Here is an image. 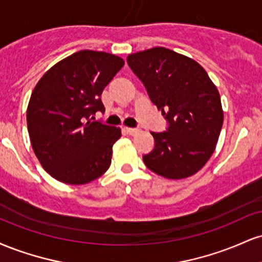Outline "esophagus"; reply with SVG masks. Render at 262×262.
Instances as JSON below:
<instances>
[{"label": "esophagus", "instance_id": "34e87169", "mask_svg": "<svg viewBox=\"0 0 262 262\" xmlns=\"http://www.w3.org/2000/svg\"><path fill=\"white\" fill-rule=\"evenodd\" d=\"M125 132H127L128 134L134 135V134H137L138 132H139V129H137V128H125Z\"/></svg>", "mask_w": 262, "mask_h": 262}]
</instances>
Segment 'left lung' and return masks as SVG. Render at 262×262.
<instances>
[{
  "label": "left lung",
  "instance_id": "left-lung-1",
  "mask_svg": "<svg viewBox=\"0 0 262 262\" xmlns=\"http://www.w3.org/2000/svg\"><path fill=\"white\" fill-rule=\"evenodd\" d=\"M127 61L169 122L166 132H151L155 146L144 164L165 179L194 175L214 152L223 125L217 87L197 61L166 48L130 54Z\"/></svg>",
  "mask_w": 262,
  "mask_h": 262
}]
</instances>
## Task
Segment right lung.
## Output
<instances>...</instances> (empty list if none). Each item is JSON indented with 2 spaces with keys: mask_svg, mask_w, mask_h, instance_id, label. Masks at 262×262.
I'll list each match as a JSON object with an SVG mask.
<instances>
[{
  "mask_svg": "<svg viewBox=\"0 0 262 262\" xmlns=\"http://www.w3.org/2000/svg\"><path fill=\"white\" fill-rule=\"evenodd\" d=\"M124 65L113 54L81 50L60 60L33 90L27 125L43 169L60 182L85 185L108 170L121 128L92 121L101 95Z\"/></svg>",
  "mask_w": 262,
  "mask_h": 262,
  "instance_id": "right-lung-1",
  "label": "right lung"
}]
</instances>
